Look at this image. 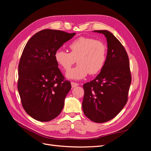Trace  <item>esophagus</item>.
<instances>
[{"label": "esophagus", "instance_id": "esophagus-1", "mask_svg": "<svg viewBox=\"0 0 151 151\" xmlns=\"http://www.w3.org/2000/svg\"><path fill=\"white\" fill-rule=\"evenodd\" d=\"M71 85L72 88H76V87L79 86V84L77 83H74V82H71Z\"/></svg>", "mask_w": 151, "mask_h": 151}]
</instances>
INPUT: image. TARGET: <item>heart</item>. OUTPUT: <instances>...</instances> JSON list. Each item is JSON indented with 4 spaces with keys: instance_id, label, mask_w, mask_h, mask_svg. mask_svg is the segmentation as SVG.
Returning <instances> with one entry per match:
<instances>
[{
    "instance_id": "heart-1",
    "label": "heart",
    "mask_w": 151,
    "mask_h": 151,
    "mask_svg": "<svg viewBox=\"0 0 151 151\" xmlns=\"http://www.w3.org/2000/svg\"><path fill=\"white\" fill-rule=\"evenodd\" d=\"M69 48L70 53L58 49L55 53L57 63L65 71L69 70L77 60L78 65L66 74L68 79L80 80L88 74H96L106 62L107 48L101 41L80 37L70 43Z\"/></svg>"
}]
</instances>
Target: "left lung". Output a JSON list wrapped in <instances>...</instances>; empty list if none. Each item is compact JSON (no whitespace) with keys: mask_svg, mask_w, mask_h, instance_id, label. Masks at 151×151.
Segmentation results:
<instances>
[{"mask_svg":"<svg viewBox=\"0 0 151 151\" xmlns=\"http://www.w3.org/2000/svg\"><path fill=\"white\" fill-rule=\"evenodd\" d=\"M106 38V60L96 78L83 85V109L85 115L96 123L115 118L125 106L132 81L129 58L125 48L106 30H95Z\"/></svg>","mask_w":151,"mask_h":151,"instance_id":"1","label":"left lung"}]
</instances>
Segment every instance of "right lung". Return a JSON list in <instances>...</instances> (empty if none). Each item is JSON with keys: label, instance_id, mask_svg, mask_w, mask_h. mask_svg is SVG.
<instances>
[{"label": "right lung", "instance_id": "1", "mask_svg": "<svg viewBox=\"0 0 151 151\" xmlns=\"http://www.w3.org/2000/svg\"><path fill=\"white\" fill-rule=\"evenodd\" d=\"M76 35L43 29L26 43L18 66L17 89L25 111L40 122H49L58 116L71 89L65 80L55 53Z\"/></svg>", "mask_w": 151, "mask_h": 151}]
</instances>
